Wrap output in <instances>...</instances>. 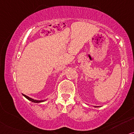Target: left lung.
<instances>
[{"label": "left lung", "mask_w": 134, "mask_h": 134, "mask_svg": "<svg viewBox=\"0 0 134 134\" xmlns=\"http://www.w3.org/2000/svg\"><path fill=\"white\" fill-rule=\"evenodd\" d=\"M94 107H97V106H94Z\"/></svg>", "instance_id": "1"}]
</instances>
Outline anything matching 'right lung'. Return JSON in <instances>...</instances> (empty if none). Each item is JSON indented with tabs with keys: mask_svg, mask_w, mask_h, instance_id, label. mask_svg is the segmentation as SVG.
<instances>
[{
	"mask_svg": "<svg viewBox=\"0 0 134 134\" xmlns=\"http://www.w3.org/2000/svg\"><path fill=\"white\" fill-rule=\"evenodd\" d=\"M23 94V95L26 98V99H28V100L31 101V102H33V103H41V102H43V101H44V100H36V99H33V98H30L29 96H28L25 95V94Z\"/></svg>",
	"mask_w": 134,
	"mask_h": 134,
	"instance_id": "right-lung-1",
	"label": "right lung"
}]
</instances>
